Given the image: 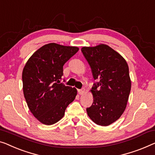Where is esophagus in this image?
<instances>
[{"mask_svg":"<svg viewBox=\"0 0 155 155\" xmlns=\"http://www.w3.org/2000/svg\"><path fill=\"white\" fill-rule=\"evenodd\" d=\"M78 94H79L80 95H82V94H84V92H85V89H78Z\"/></svg>","mask_w":155,"mask_h":155,"instance_id":"esophagus-1","label":"esophagus"}]
</instances>
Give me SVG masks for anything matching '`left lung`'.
<instances>
[{
	"label": "left lung",
	"mask_w": 155,
	"mask_h": 155,
	"mask_svg": "<svg viewBox=\"0 0 155 155\" xmlns=\"http://www.w3.org/2000/svg\"><path fill=\"white\" fill-rule=\"evenodd\" d=\"M81 51L91 67L94 83V101L87 115L96 124L108 126L122 115L127 107L131 82L124 58L107 45L83 47Z\"/></svg>",
	"instance_id": "1"
}]
</instances>
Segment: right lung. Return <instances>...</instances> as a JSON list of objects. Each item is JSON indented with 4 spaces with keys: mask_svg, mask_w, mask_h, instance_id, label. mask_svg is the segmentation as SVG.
I'll return each mask as SVG.
<instances>
[{
    "mask_svg": "<svg viewBox=\"0 0 155 155\" xmlns=\"http://www.w3.org/2000/svg\"><path fill=\"white\" fill-rule=\"evenodd\" d=\"M79 50L77 47L45 45L29 58L22 72L23 91L28 107L42 124L61 120L77 89L61 83L63 66Z\"/></svg>",
    "mask_w": 155,
    "mask_h": 155,
    "instance_id": "right-lung-1",
    "label": "right lung"
}]
</instances>
